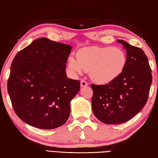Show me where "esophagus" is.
I'll return each mask as SVG.
<instances>
[{"mask_svg": "<svg viewBox=\"0 0 158 158\" xmlns=\"http://www.w3.org/2000/svg\"><path fill=\"white\" fill-rule=\"evenodd\" d=\"M80 86H81V87H84V86H88V83L86 82L85 80H82L81 82H80Z\"/></svg>", "mask_w": 158, "mask_h": 158, "instance_id": "esophagus-1", "label": "esophagus"}]
</instances>
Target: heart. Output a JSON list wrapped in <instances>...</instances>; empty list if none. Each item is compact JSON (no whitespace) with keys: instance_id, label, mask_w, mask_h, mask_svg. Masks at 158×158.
Listing matches in <instances>:
<instances>
[{"instance_id":"b5f03b06","label":"heart","mask_w":158,"mask_h":158,"mask_svg":"<svg viewBox=\"0 0 158 158\" xmlns=\"http://www.w3.org/2000/svg\"><path fill=\"white\" fill-rule=\"evenodd\" d=\"M127 58L121 50L113 47H86L80 49L76 59L70 56L69 68L82 73L89 71L91 79L98 84L106 85L119 77L126 67Z\"/></svg>"}]
</instances>
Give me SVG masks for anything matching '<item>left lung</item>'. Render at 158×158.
Returning a JSON list of instances; mask_svg holds the SVG:
<instances>
[{"instance_id": "8db88e82", "label": "left lung", "mask_w": 158, "mask_h": 158, "mask_svg": "<svg viewBox=\"0 0 158 158\" xmlns=\"http://www.w3.org/2000/svg\"><path fill=\"white\" fill-rule=\"evenodd\" d=\"M127 64L122 74L105 85H91L93 114L102 123L117 125L133 118L146 104L152 83L149 60L144 51L123 40Z\"/></svg>"}]
</instances>
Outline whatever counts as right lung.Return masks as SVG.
I'll return each instance as SVG.
<instances>
[{
	"label": "right lung",
	"mask_w": 158,
	"mask_h": 158,
	"mask_svg": "<svg viewBox=\"0 0 158 158\" xmlns=\"http://www.w3.org/2000/svg\"><path fill=\"white\" fill-rule=\"evenodd\" d=\"M72 47L40 38L12 61L7 91L18 117L26 123L51 130L65 123L70 102L80 82L67 77L65 63Z\"/></svg>",
	"instance_id": "right-lung-1"
}]
</instances>
